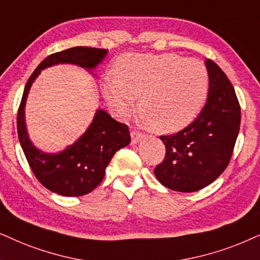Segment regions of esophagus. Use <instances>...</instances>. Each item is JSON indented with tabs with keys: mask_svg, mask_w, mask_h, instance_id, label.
<instances>
[{
	"mask_svg": "<svg viewBox=\"0 0 260 260\" xmlns=\"http://www.w3.org/2000/svg\"><path fill=\"white\" fill-rule=\"evenodd\" d=\"M131 137H132V144H138L141 139H144L145 134L143 132H138V131H133L131 133Z\"/></svg>",
	"mask_w": 260,
	"mask_h": 260,
	"instance_id": "1",
	"label": "esophagus"
}]
</instances>
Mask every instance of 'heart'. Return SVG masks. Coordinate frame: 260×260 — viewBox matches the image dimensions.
Masks as SVG:
<instances>
[{"instance_id":"obj_1","label":"heart","mask_w":260,"mask_h":260,"mask_svg":"<svg viewBox=\"0 0 260 260\" xmlns=\"http://www.w3.org/2000/svg\"><path fill=\"white\" fill-rule=\"evenodd\" d=\"M107 76L103 94L119 117L136 110L159 133H175L196 119L208 98L209 75L196 59L174 53H126Z\"/></svg>"}]
</instances>
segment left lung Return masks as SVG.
Segmentation results:
<instances>
[{"instance_id":"obj_1","label":"left lung","mask_w":260,"mask_h":260,"mask_svg":"<svg viewBox=\"0 0 260 260\" xmlns=\"http://www.w3.org/2000/svg\"><path fill=\"white\" fill-rule=\"evenodd\" d=\"M206 65L209 91L200 115L178 133L160 136L166 153L154 175L175 191H197L215 181L230 164L240 128L233 85L216 63L207 59Z\"/></svg>"}]
</instances>
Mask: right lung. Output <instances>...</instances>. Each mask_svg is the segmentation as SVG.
I'll return each mask as SVG.
<instances>
[{
    "instance_id": "right-lung-1",
    "label": "right lung",
    "mask_w": 260,
    "mask_h": 260,
    "mask_svg": "<svg viewBox=\"0 0 260 260\" xmlns=\"http://www.w3.org/2000/svg\"><path fill=\"white\" fill-rule=\"evenodd\" d=\"M105 48L77 46L50 54L38 65L26 83L17 110V136L38 181L61 196H82L92 191L105 177L107 165L120 148L131 143L128 126L99 109L86 132L57 154L44 153L30 143L25 123V103L29 88L43 69L70 63L91 70L106 57Z\"/></svg>"
}]
</instances>
